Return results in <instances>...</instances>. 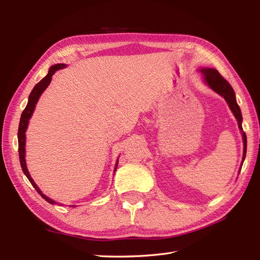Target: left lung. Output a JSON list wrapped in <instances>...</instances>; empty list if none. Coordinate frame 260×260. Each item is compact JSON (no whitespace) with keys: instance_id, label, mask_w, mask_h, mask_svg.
I'll return each instance as SVG.
<instances>
[{"instance_id":"1","label":"left lung","mask_w":260,"mask_h":260,"mask_svg":"<svg viewBox=\"0 0 260 260\" xmlns=\"http://www.w3.org/2000/svg\"><path fill=\"white\" fill-rule=\"evenodd\" d=\"M201 73L204 75V79H205V82L210 86V88L224 98L226 103L229 104V107L232 111V113L234 114L235 118H237V120L239 122V128L242 131L243 130V128H242V113H241V109L237 103V100H235V93L232 89V86L230 85V83L228 82L216 69L203 68V69H201ZM242 136H243V142H244V152H243V161H244V159H245V156H246L247 141H246L245 133L242 132Z\"/></svg>"}]
</instances>
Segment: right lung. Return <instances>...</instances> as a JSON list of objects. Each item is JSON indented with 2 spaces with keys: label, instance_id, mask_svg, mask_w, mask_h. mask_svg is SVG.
Segmentation results:
<instances>
[{
  "label": "right lung",
  "instance_id": "right-lung-1",
  "mask_svg": "<svg viewBox=\"0 0 260 260\" xmlns=\"http://www.w3.org/2000/svg\"><path fill=\"white\" fill-rule=\"evenodd\" d=\"M64 67H66V65L64 64H57V65H54L50 68L49 70V74L46 75L43 79L41 81H39L36 85L35 88L32 89V91H31L30 95H29V101H28V104L26 106V108L23 109V112L21 114V117H20V121H19V127H18V153H19V160H20V166L22 168V171L23 174L26 175V177L28 178V180L30 181V183L32 184V186L36 188L37 192L40 194L42 198L46 201L49 202L50 204H55V202L49 198H46V196L44 194H42V192L40 191V188L38 187V185L35 183V181L32 180V178H31L30 174L28 172V169H27V166H26V160H25V145H26V136H25V132L27 130V127H28V123H29V119L31 115H32L34 111H35V107H36V104L37 102L39 100V98H40V95L42 94V92L46 89V86H48L52 80V76L57 72V70L59 69H62ZM118 166V161L116 164V168ZM116 168H115V171H116Z\"/></svg>",
  "mask_w": 260,
  "mask_h": 260
}]
</instances>
